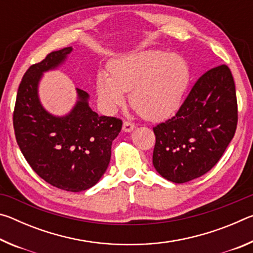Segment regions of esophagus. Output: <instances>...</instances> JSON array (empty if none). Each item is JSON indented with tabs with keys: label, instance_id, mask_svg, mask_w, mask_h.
I'll return each mask as SVG.
<instances>
[{
	"label": "esophagus",
	"instance_id": "1",
	"mask_svg": "<svg viewBox=\"0 0 253 253\" xmlns=\"http://www.w3.org/2000/svg\"><path fill=\"white\" fill-rule=\"evenodd\" d=\"M135 125L130 122H124L123 124V130L125 132H130L131 130H134Z\"/></svg>",
	"mask_w": 253,
	"mask_h": 253
}]
</instances>
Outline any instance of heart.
I'll use <instances>...</instances> for the list:
<instances>
[{
	"mask_svg": "<svg viewBox=\"0 0 253 253\" xmlns=\"http://www.w3.org/2000/svg\"><path fill=\"white\" fill-rule=\"evenodd\" d=\"M108 72L97 76V93L105 108L114 113L130 91L131 107L149 121L168 118L177 110L190 78L182 57L155 50L111 60Z\"/></svg>",
	"mask_w": 253,
	"mask_h": 253,
	"instance_id": "1",
	"label": "heart"
}]
</instances>
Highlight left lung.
Segmentation results:
<instances>
[{"label": "left lung", "mask_w": 253, "mask_h": 253, "mask_svg": "<svg viewBox=\"0 0 253 253\" xmlns=\"http://www.w3.org/2000/svg\"><path fill=\"white\" fill-rule=\"evenodd\" d=\"M237 123L232 74L225 65L210 69L192 87L176 115L153 128L154 168L173 183L202 176L223 155Z\"/></svg>", "instance_id": "obj_1"}]
</instances>
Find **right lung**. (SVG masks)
I'll return each instance as SVG.
<instances>
[{
  "label": "right lung",
  "mask_w": 253,
  "mask_h": 253,
  "mask_svg": "<svg viewBox=\"0 0 253 253\" xmlns=\"http://www.w3.org/2000/svg\"><path fill=\"white\" fill-rule=\"evenodd\" d=\"M72 46L53 51L25 72L19 85L13 114L16 142L32 169L61 190L81 192L105 174L111 144L123 123L99 116L89 106V95L76 88L77 101L69 113L57 116L41 104L39 84L44 72L57 70Z\"/></svg>",
  "instance_id": "add662e5"
}]
</instances>
